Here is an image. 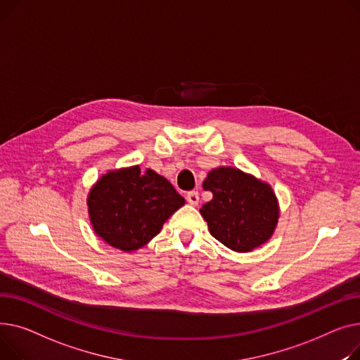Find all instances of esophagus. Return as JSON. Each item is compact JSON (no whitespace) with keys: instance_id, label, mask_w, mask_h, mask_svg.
Returning <instances> with one entry per match:
<instances>
[{"instance_id":"1","label":"esophagus","mask_w":360,"mask_h":360,"mask_svg":"<svg viewBox=\"0 0 360 360\" xmlns=\"http://www.w3.org/2000/svg\"><path fill=\"white\" fill-rule=\"evenodd\" d=\"M186 199H187V202H188L190 205L196 206V205L199 203V193L195 192V190H192V192H188V193L186 195Z\"/></svg>"}]
</instances>
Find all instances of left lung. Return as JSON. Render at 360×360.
Segmentation results:
<instances>
[{"mask_svg": "<svg viewBox=\"0 0 360 360\" xmlns=\"http://www.w3.org/2000/svg\"><path fill=\"white\" fill-rule=\"evenodd\" d=\"M203 188L214 198L202 206L200 214L219 243L245 252L271 237L279 206L269 184L238 168L219 167L207 174Z\"/></svg>", "mask_w": 360, "mask_h": 360, "instance_id": "1", "label": "left lung"}]
</instances>
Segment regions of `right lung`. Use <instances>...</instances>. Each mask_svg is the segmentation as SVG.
<instances>
[{
    "instance_id": "right-lung-1",
    "label": "right lung",
    "mask_w": 360,
    "mask_h": 360,
    "mask_svg": "<svg viewBox=\"0 0 360 360\" xmlns=\"http://www.w3.org/2000/svg\"><path fill=\"white\" fill-rule=\"evenodd\" d=\"M87 203L96 234L112 247L132 251L158 234L184 198L167 179L136 165L103 176Z\"/></svg>"
}]
</instances>
